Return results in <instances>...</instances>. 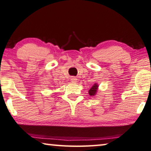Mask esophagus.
<instances>
[{"mask_svg":"<svg viewBox=\"0 0 151 151\" xmlns=\"http://www.w3.org/2000/svg\"><path fill=\"white\" fill-rule=\"evenodd\" d=\"M70 81H71V82H72V83H76V82H77V78H75V77H72L70 79Z\"/></svg>","mask_w":151,"mask_h":151,"instance_id":"1","label":"esophagus"}]
</instances>
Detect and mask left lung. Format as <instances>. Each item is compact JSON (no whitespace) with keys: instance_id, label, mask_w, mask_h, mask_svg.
I'll return each instance as SVG.
<instances>
[{"instance_id":"obj_1","label":"left lung","mask_w":151,"mask_h":151,"mask_svg":"<svg viewBox=\"0 0 151 151\" xmlns=\"http://www.w3.org/2000/svg\"><path fill=\"white\" fill-rule=\"evenodd\" d=\"M98 86H98V83H94V84L91 87V88H90L88 91V94L90 96L94 97L96 95L98 90Z\"/></svg>"}]
</instances>
